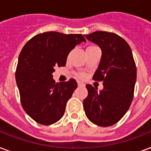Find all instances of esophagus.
I'll use <instances>...</instances> for the list:
<instances>
[{
	"label": "esophagus",
	"mask_w": 151,
	"mask_h": 151,
	"mask_svg": "<svg viewBox=\"0 0 151 151\" xmlns=\"http://www.w3.org/2000/svg\"><path fill=\"white\" fill-rule=\"evenodd\" d=\"M78 87H85V84L82 82H80V81H78Z\"/></svg>",
	"instance_id": "34e87169"
}]
</instances>
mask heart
<instances>
[{"instance_id":"heart-1","label":"heart","mask_w":151,"mask_h":151,"mask_svg":"<svg viewBox=\"0 0 151 151\" xmlns=\"http://www.w3.org/2000/svg\"><path fill=\"white\" fill-rule=\"evenodd\" d=\"M97 49H99L97 46L96 45H89L88 47L87 48H86V52H90V51H93V50H97ZM78 77L80 78H83L84 77H85V75H84V73H79L78 74Z\"/></svg>"}]
</instances>
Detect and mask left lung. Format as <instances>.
<instances>
[{"mask_svg":"<svg viewBox=\"0 0 151 151\" xmlns=\"http://www.w3.org/2000/svg\"><path fill=\"white\" fill-rule=\"evenodd\" d=\"M88 41L99 45L102 57L92 79L103 81L99 92L87 85L88 96L83 101L85 114L99 126L108 127L122 119L130 107L136 81V66L129 44L114 33L96 31Z\"/></svg>","mask_w":151,"mask_h":151,"instance_id":"obj_1","label":"left lung"}]
</instances>
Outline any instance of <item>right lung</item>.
<instances>
[{
	"instance_id": "right-lung-1",
	"label": "right lung",
	"mask_w": 151,
	"mask_h": 151,
	"mask_svg": "<svg viewBox=\"0 0 151 151\" xmlns=\"http://www.w3.org/2000/svg\"><path fill=\"white\" fill-rule=\"evenodd\" d=\"M82 41L85 38L81 34L45 32L32 37L20 52L15 72L20 101L39 124L50 125L63 116L78 84L74 79L55 83L52 73L56 66L66 65L70 52Z\"/></svg>"
}]
</instances>
